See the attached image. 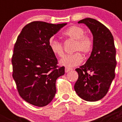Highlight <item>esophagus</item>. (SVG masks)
<instances>
[{
  "label": "esophagus",
  "instance_id": "34e87169",
  "mask_svg": "<svg viewBox=\"0 0 122 122\" xmlns=\"http://www.w3.org/2000/svg\"><path fill=\"white\" fill-rule=\"evenodd\" d=\"M71 70H72V69L68 68H65V73H68V72L70 71Z\"/></svg>",
  "mask_w": 122,
  "mask_h": 122
}]
</instances>
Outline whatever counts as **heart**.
Here are the masks:
<instances>
[{"mask_svg": "<svg viewBox=\"0 0 122 122\" xmlns=\"http://www.w3.org/2000/svg\"><path fill=\"white\" fill-rule=\"evenodd\" d=\"M84 30L81 27L73 25L66 29L63 33L66 37L75 40L74 51H81L84 54H88L93 48V41L89 36L85 35ZM49 48L52 53L59 57L63 56V48L62 43L55 40L49 41ZM83 57L79 52L66 55L59 61L60 65L66 68H73L82 63Z\"/></svg>", "mask_w": 122, "mask_h": 122, "instance_id": "heart-1", "label": "heart"}]
</instances>
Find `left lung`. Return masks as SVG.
I'll return each instance as SVG.
<instances>
[{
	"label": "left lung",
	"mask_w": 122,
	"mask_h": 122,
	"mask_svg": "<svg viewBox=\"0 0 122 122\" xmlns=\"http://www.w3.org/2000/svg\"><path fill=\"white\" fill-rule=\"evenodd\" d=\"M84 24L93 35V48L90 57L76 71L79 75L74 88L77 95L87 101L103 98L115 77L116 51L111 32L96 19L85 18Z\"/></svg>",
	"instance_id": "obj_1"
}]
</instances>
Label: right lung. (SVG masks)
Masks as SVG:
<instances>
[{"label":"right lung","instance_id":"right-lung-1","mask_svg":"<svg viewBox=\"0 0 122 122\" xmlns=\"http://www.w3.org/2000/svg\"><path fill=\"white\" fill-rule=\"evenodd\" d=\"M66 23L33 21L22 29L14 46L13 77L23 100L43 107L53 100L57 79L65 74L49 48V40Z\"/></svg>","mask_w":122,"mask_h":122}]
</instances>
